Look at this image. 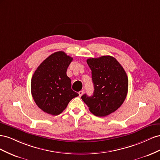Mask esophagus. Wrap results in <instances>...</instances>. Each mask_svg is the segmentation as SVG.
I'll list each match as a JSON object with an SVG mask.
<instances>
[{
    "label": "esophagus",
    "mask_w": 160,
    "mask_h": 160,
    "mask_svg": "<svg viewBox=\"0 0 160 160\" xmlns=\"http://www.w3.org/2000/svg\"><path fill=\"white\" fill-rule=\"evenodd\" d=\"M83 93H84V90H81V91H80V92H78L80 97H82V95L83 94Z\"/></svg>",
    "instance_id": "1"
}]
</instances>
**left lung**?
I'll use <instances>...</instances> for the list:
<instances>
[{
  "mask_svg": "<svg viewBox=\"0 0 160 160\" xmlns=\"http://www.w3.org/2000/svg\"><path fill=\"white\" fill-rule=\"evenodd\" d=\"M86 62L92 70L94 90L92 97L85 94L81 98L94 115L107 116L117 111L125 100L128 78L119 62L112 56L89 58Z\"/></svg>",
  "mask_w": 160,
  "mask_h": 160,
  "instance_id": "8db88e82",
  "label": "left lung"
}]
</instances>
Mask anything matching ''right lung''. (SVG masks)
Segmentation results:
<instances>
[{
	"mask_svg": "<svg viewBox=\"0 0 160 160\" xmlns=\"http://www.w3.org/2000/svg\"><path fill=\"white\" fill-rule=\"evenodd\" d=\"M72 60L65 52H55L41 63L32 76V97L45 112L60 115L70 100L79 95L71 88V80L66 74Z\"/></svg>",
	"mask_w": 160,
	"mask_h": 160,
	"instance_id": "add662e5",
	"label": "right lung"
}]
</instances>
